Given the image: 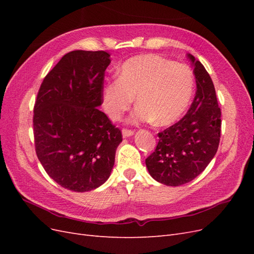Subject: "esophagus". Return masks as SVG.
I'll return each instance as SVG.
<instances>
[{
  "mask_svg": "<svg viewBox=\"0 0 254 254\" xmlns=\"http://www.w3.org/2000/svg\"><path fill=\"white\" fill-rule=\"evenodd\" d=\"M122 133H123V135H124L125 137H126V136H131V135L133 134V130L127 129V128H123Z\"/></svg>",
  "mask_w": 254,
  "mask_h": 254,
  "instance_id": "34e87169",
  "label": "esophagus"
}]
</instances>
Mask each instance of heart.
Listing matches in <instances>:
<instances>
[{
	"label": "heart",
	"mask_w": 254,
	"mask_h": 254,
	"mask_svg": "<svg viewBox=\"0 0 254 254\" xmlns=\"http://www.w3.org/2000/svg\"><path fill=\"white\" fill-rule=\"evenodd\" d=\"M194 91V74L184 64L156 54L129 58L103 91L104 109L117 121L129 109L136 95L132 123L152 122L159 126L178 121L190 105Z\"/></svg>",
	"instance_id": "1"
}]
</instances>
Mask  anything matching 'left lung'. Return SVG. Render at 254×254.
I'll return each mask as SVG.
<instances>
[{
  "instance_id": "left-lung-1",
  "label": "left lung",
  "mask_w": 254,
  "mask_h": 254,
  "mask_svg": "<svg viewBox=\"0 0 254 254\" xmlns=\"http://www.w3.org/2000/svg\"><path fill=\"white\" fill-rule=\"evenodd\" d=\"M197 91L187 114L158 133L156 149L145 160L153 179L178 187L201 174L218 149L221 111L209 73L193 55Z\"/></svg>"
}]
</instances>
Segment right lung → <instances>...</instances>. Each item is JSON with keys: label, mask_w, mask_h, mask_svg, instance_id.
I'll return each mask as SVG.
<instances>
[{"label": "right lung", "mask_w": 254, "mask_h": 254, "mask_svg": "<svg viewBox=\"0 0 254 254\" xmlns=\"http://www.w3.org/2000/svg\"><path fill=\"white\" fill-rule=\"evenodd\" d=\"M105 51L65 54L45 76L34 106L37 157L59 186L88 191L109 178L122 131L97 107L103 104Z\"/></svg>", "instance_id": "add662e5"}]
</instances>
